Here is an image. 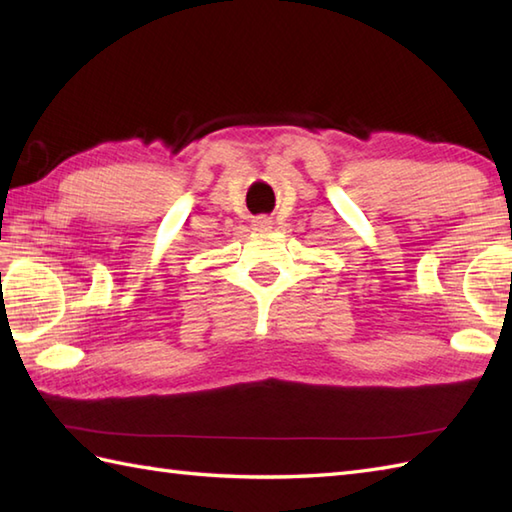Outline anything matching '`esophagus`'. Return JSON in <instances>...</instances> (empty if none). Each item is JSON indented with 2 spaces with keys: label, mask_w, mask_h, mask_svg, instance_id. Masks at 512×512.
Segmentation results:
<instances>
[{
  "label": "esophagus",
  "mask_w": 512,
  "mask_h": 512,
  "mask_svg": "<svg viewBox=\"0 0 512 512\" xmlns=\"http://www.w3.org/2000/svg\"><path fill=\"white\" fill-rule=\"evenodd\" d=\"M270 224H273V220H270V217H257L255 220V226L259 228V231H266V228H270Z\"/></svg>",
  "instance_id": "obj_1"
}]
</instances>
